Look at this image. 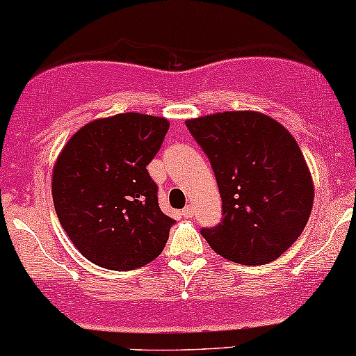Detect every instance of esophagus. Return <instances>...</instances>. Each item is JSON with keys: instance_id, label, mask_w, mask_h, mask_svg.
<instances>
[{"instance_id": "obj_1", "label": "esophagus", "mask_w": 356, "mask_h": 356, "mask_svg": "<svg viewBox=\"0 0 356 356\" xmlns=\"http://www.w3.org/2000/svg\"><path fill=\"white\" fill-rule=\"evenodd\" d=\"M182 216L186 217V219H191V217L194 216V211H192V207H186V209H184Z\"/></svg>"}]
</instances>
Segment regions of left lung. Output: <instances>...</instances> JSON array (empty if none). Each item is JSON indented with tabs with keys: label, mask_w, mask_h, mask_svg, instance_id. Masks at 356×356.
<instances>
[{
	"label": "left lung",
	"mask_w": 356,
	"mask_h": 356,
	"mask_svg": "<svg viewBox=\"0 0 356 356\" xmlns=\"http://www.w3.org/2000/svg\"><path fill=\"white\" fill-rule=\"evenodd\" d=\"M207 154L224 219L200 234L230 262L264 265L300 237L314 181L293 136L267 114L225 111L186 121Z\"/></svg>",
	"instance_id": "8db88e82"
}]
</instances>
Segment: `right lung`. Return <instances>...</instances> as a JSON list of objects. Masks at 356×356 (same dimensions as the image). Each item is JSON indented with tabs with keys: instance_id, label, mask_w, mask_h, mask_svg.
I'll use <instances>...</instances> for the list:
<instances>
[{
	"instance_id": "obj_1",
	"label": "right lung",
	"mask_w": 356,
	"mask_h": 356,
	"mask_svg": "<svg viewBox=\"0 0 356 356\" xmlns=\"http://www.w3.org/2000/svg\"><path fill=\"white\" fill-rule=\"evenodd\" d=\"M169 121L126 113L86 124L67 140L53 169L58 219L89 262L134 270L164 250L174 220L161 211L147 172Z\"/></svg>"
}]
</instances>
